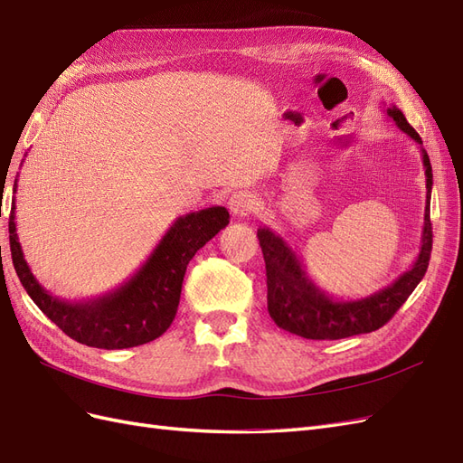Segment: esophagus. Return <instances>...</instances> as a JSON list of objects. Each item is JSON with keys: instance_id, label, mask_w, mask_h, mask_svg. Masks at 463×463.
I'll return each instance as SVG.
<instances>
[{"instance_id": "1", "label": "esophagus", "mask_w": 463, "mask_h": 463, "mask_svg": "<svg viewBox=\"0 0 463 463\" xmlns=\"http://www.w3.org/2000/svg\"><path fill=\"white\" fill-rule=\"evenodd\" d=\"M228 208L233 216H247L259 208V198L247 191L233 193L228 201Z\"/></svg>"}]
</instances>
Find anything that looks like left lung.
<instances>
[{"mask_svg": "<svg viewBox=\"0 0 463 463\" xmlns=\"http://www.w3.org/2000/svg\"><path fill=\"white\" fill-rule=\"evenodd\" d=\"M383 112L397 124L399 130H403L409 138H413L419 144L424 177H427V204H424V223L419 255L409 270L399 274L385 288L366 298H333L311 280L302 259L294 253V249L279 233H274L270 228L257 230L267 267L269 314L280 329L304 336V339L335 341L380 329L405 304V299L417 288V284L422 280L424 272L429 269L432 251L430 159L429 154L424 152L420 136L407 122L403 112L395 105L387 107Z\"/></svg>", "mask_w": 463, "mask_h": 463, "instance_id": "obj_1", "label": "left lung"}]
</instances>
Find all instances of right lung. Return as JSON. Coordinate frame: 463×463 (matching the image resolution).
Returning a JSON list of instances; mask_svg holds the SVG:
<instances>
[{
  "instance_id": "1",
  "label": "right lung",
  "mask_w": 463,
  "mask_h": 463,
  "mask_svg": "<svg viewBox=\"0 0 463 463\" xmlns=\"http://www.w3.org/2000/svg\"><path fill=\"white\" fill-rule=\"evenodd\" d=\"M17 191V179L14 184ZM230 223L223 206L189 212L171 223L144 265L118 288L99 298L68 302L48 292L34 279L17 237L15 198L9 214V247L17 277L33 302L73 341L87 346H140L164 335L175 319L186 265L198 249Z\"/></svg>"
}]
</instances>
